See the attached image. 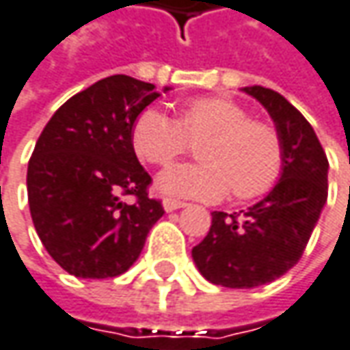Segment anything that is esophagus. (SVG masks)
<instances>
[{"label": "esophagus", "instance_id": "34e87169", "mask_svg": "<svg viewBox=\"0 0 350 350\" xmlns=\"http://www.w3.org/2000/svg\"><path fill=\"white\" fill-rule=\"evenodd\" d=\"M162 205H164L166 211H176V209H180V207H186L184 202L174 200V198H164V200H162Z\"/></svg>", "mask_w": 350, "mask_h": 350}]
</instances>
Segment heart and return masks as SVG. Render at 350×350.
Masks as SVG:
<instances>
[{
    "label": "heart",
    "mask_w": 350,
    "mask_h": 350,
    "mask_svg": "<svg viewBox=\"0 0 350 350\" xmlns=\"http://www.w3.org/2000/svg\"><path fill=\"white\" fill-rule=\"evenodd\" d=\"M198 145L202 162L176 164L159 176V188L170 196L221 200L229 191L247 202L274 188L284 170L280 131L233 99L207 96L184 101L172 119L146 107L133 121L131 143L139 159L166 166Z\"/></svg>",
    "instance_id": "obj_1"
}]
</instances>
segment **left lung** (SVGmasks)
<instances>
[{"instance_id":"left-lung-1","label":"left lung","mask_w":350,"mask_h":350,"mask_svg":"<svg viewBox=\"0 0 350 350\" xmlns=\"http://www.w3.org/2000/svg\"><path fill=\"white\" fill-rule=\"evenodd\" d=\"M276 123L284 141V170L262 202L239 213L213 211L205 239L191 249L207 280L225 288H254L296 266L327 202L325 150L313 127L278 92L245 88Z\"/></svg>"}]
</instances>
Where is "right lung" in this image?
<instances>
[{"mask_svg": "<svg viewBox=\"0 0 350 350\" xmlns=\"http://www.w3.org/2000/svg\"><path fill=\"white\" fill-rule=\"evenodd\" d=\"M157 98L148 82L109 76L60 105L38 137L27 168L31 217L44 249L72 276L127 272L164 213L131 143L133 121Z\"/></svg>", "mask_w": 350, "mask_h": 350, "instance_id": "add662e5", "label": "right lung"}]
</instances>
